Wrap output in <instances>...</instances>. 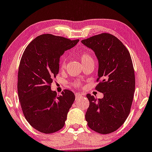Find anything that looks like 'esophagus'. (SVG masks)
Segmentation results:
<instances>
[{
	"label": "esophagus",
	"mask_w": 152,
	"mask_h": 152,
	"mask_svg": "<svg viewBox=\"0 0 152 152\" xmlns=\"http://www.w3.org/2000/svg\"><path fill=\"white\" fill-rule=\"evenodd\" d=\"M75 95H76V97H81V96L83 95V94H82V93H76V94H75Z\"/></svg>",
	"instance_id": "1"
}]
</instances>
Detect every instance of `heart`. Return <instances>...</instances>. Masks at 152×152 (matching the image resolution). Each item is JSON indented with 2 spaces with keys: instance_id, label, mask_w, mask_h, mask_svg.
I'll use <instances>...</instances> for the list:
<instances>
[{
  "instance_id": "heart-1",
  "label": "heart",
  "mask_w": 152,
  "mask_h": 152,
  "mask_svg": "<svg viewBox=\"0 0 152 152\" xmlns=\"http://www.w3.org/2000/svg\"><path fill=\"white\" fill-rule=\"evenodd\" d=\"M78 56H79L80 60H81V62L83 64L90 62H93V57H92V56L89 53H86V52H80V53L78 54ZM59 66H60L61 69H64L65 67H66V59H65L64 57H63V58L61 59ZM74 86H76V87H79L80 84L78 82H76L74 83Z\"/></svg>"
}]
</instances>
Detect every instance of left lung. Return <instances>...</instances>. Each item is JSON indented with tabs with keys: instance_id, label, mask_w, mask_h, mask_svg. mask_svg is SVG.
Segmentation results:
<instances>
[{
	"instance_id": "obj_1",
	"label": "left lung",
	"mask_w": 152,
	"mask_h": 152,
	"mask_svg": "<svg viewBox=\"0 0 152 152\" xmlns=\"http://www.w3.org/2000/svg\"><path fill=\"white\" fill-rule=\"evenodd\" d=\"M81 43L93 50L98 59L99 83L95 89L104 94L102 99L87 94L90 105L86 120L94 131L111 133L124 124L130 114L135 88L131 57L122 42L110 34L92 36Z\"/></svg>"
}]
</instances>
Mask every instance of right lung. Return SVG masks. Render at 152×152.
<instances>
[{
	"label": "right lung",
	"mask_w": 152,
	"mask_h": 152,
	"mask_svg": "<svg viewBox=\"0 0 152 152\" xmlns=\"http://www.w3.org/2000/svg\"><path fill=\"white\" fill-rule=\"evenodd\" d=\"M78 41L43 34L34 38L23 53L18 71L19 99L25 118L38 131L50 134L64 127L75 95L69 90L57 95L50 86L59 73L60 57Z\"/></svg>",
	"instance_id": "obj_1"
}]
</instances>
